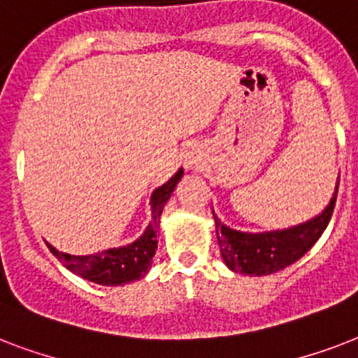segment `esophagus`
Masks as SVG:
<instances>
[{"mask_svg":"<svg viewBox=\"0 0 358 358\" xmlns=\"http://www.w3.org/2000/svg\"><path fill=\"white\" fill-rule=\"evenodd\" d=\"M184 163H185V167L187 169H193L196 167V163H199V159H196L195 154H191V152H187L184 156Z\"/></svg>","mask_w":358,"mask_h":358,"instance_id":"esophagus-1","label":"esophagus"}]
</instances>
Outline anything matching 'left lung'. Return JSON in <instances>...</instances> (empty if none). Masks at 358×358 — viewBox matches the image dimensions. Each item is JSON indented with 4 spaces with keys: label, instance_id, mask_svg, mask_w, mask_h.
<instances>
[{
    "label": "left lung",
    "instance_id": "1",
    "mask_svg": "<svg viewBox=\"0 0 358 358\" xmlns=\"http://www.w3.org/2000/svg\"><path fill=\"white\" fill-rule=\"evenodd\" d=\"M338 182L334 185V193L329 204L317 213L316 217L305 223L294 224L282 230H267V232H241L230 229L213 212L215 219V234H217L221 258L224 266L234 273H243L250 277L271 275L284 267L297 262L306 250L316 243L323 230L327 229L331 215H333Z\"/></svg>",
    "mask_w": 358,
    "mask_h": 358
}]
</instances>
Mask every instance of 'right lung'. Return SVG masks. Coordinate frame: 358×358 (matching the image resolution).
Wrapping results in <instances>:
<instances>
[{
  "instance_id": "1",
  "label": "right lung",
  "mask_w": 358,
  "mask_h": 358,
  "mask_svg": "<svg viewBox=\"0 0 358 358\" xmlns=\"http://www.w3.org/2000/svg\"><path fill=\"white\" fill-rule=\"evenodd\" d=\"M182 176H184V169L180 167L174 173V176H171L169 182L159 185L152 193V221L148 223L145 232L135 239V241H131V243L83 256L61 252L53 245H46L66 269H70L76 275H80L81 278L91 280L94 284H102V286H122V284L139 280L150 269L152 258H154L157 249V227H159V217H162L163 208H165L167 201L171 199L174 187L178 185Z\"/></svg>"
}]
</instances>
